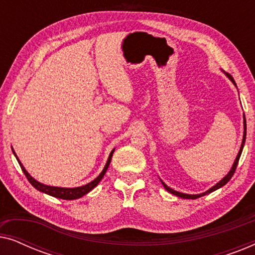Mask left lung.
I'll return each mask as SVG.
<instances>
[{
	"mask_svg": "<svg viewBox=\"0 0 255 255\" xmlns=\"http://www.w3.org/2000/svg\"><path fill=\"white\" fill-rule=\"evenodd\" d=\"M224 73H225V72H224ZM225 75L228 76V78H229V79L231 80V81H232L233 85H235V86L237 87L236 82H235V80H233L232 76L230 75L229 73H225ZM245 140H246V118H245V115H244V135H243V141H242V146H240V149H239V153H238V155H237V158H236V160H235V162H233V165H232V168L230 169V172L228 173V175H225V177H223V179H222L221 181H219L218 183H216L214 187H211L210 189L205 191V193L197 194V195H189V194H183V193H179V191H176V190L172 189V188H169L168 186H167V184L163 183L162 181H161V183L163 184V187H165V189H166L167 191H169L170 194L175 195V196H179V197H181V198H186V200H195V198L202 197V196H204V195H207V194H210V193H212V191H215V190L219 189V188H222L223 186H225V184L228 183L230 180H231V177L233 176V174H235V172H236V168H237V166H238V161H239V159H240V155H242V152H243L244 145H245Z\"/></svg>",
	"mask_w": 255,
	"mask_h": 255,
	"instance_id": "8db88e82",
	"label": "left lung"
}]
</instances>
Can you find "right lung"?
I'll return each instance as SVG.
<instances>
[{"instance_id":"add662e5","label":"right lung","mask_w":255,"mask_h":255,"mask_svg":"<svg viewBox=\"0 0 255 255\" xmlns=\"http://www.w3.org/2000/svg\"><path fill=\"white\" fill-rule=\"evenodd\" d=\"M114 151H115V148L113 149V151H111L110 155H109V158H108V161H107V163H106V166H104V168H103L102 172H101L100 175L97 176L95 180H93L92 182L87 183V184H85V186L76 187V188H61V187H52V186H47V184H43V183L38 182L37 180H34L33 177L31 176L29 173L26 172V169L24 168V166L22 165V162H20V161H19V159L17 158L16 153H15V151H13V148H12L13 154H15L16 159H17V161H18L19 166H20V168H22L23 173L25 174L26 179L29 180V182H30L31 184H32V186H33L34 188H36L37 190L41 191V193H45V194L50 195V196H53V197H57V198H62V200H76V198H80V197L85 196V195H86V194H88L90 190H93L94 188H95V187L97 186V184L100 183V181L102 180V177L104 176V174L107 173L108 167H109V165H110L111 158H113Z\"/></svg>"}]
</instances>
